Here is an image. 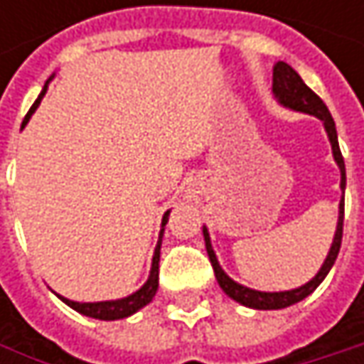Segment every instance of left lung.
<instances>
[{"label": "left lung", "instance_id": "1", "mask_svg": "<svg viewBox=\"0 0 364 364\" xmlns=\"http://www.w3.org/2000/svg\"><path fill=\"white\" fill-rule=\"evenodd\" d=\"M272 92H274V99L291 111H299V113H308V115H314L323 122L325 130H327L328 143H331V151H333V160L339 168V175H341V181H339V189H341V200H339V215H337V228H335V236H333V242H331V249H328L327 259L323 261L321 269L316 272V276L312 280H308L306 284L297 287V289H291V291H257L251 287H245L240 282H236L234 278H230L225 274V269L219 265V259L215 255V249L210 245V234H208V228L204 225L202 228V234H204V242H206V253L208 259L213 263V269H215V278L219 282V287L223 289V293L228 297H232L234 301H238L240 306H247V308H253V310H282V308H289L301 299H306L310 293L316 291V287L327 278L328 269L333 267L337 253H339V247H341V234H343V193H346V164H343V156L339 151V141H337V130H335V122L328 113L327 105L323 103V99L312 92L306 82L299 77V73L278 60L274 65V73H272Z\"/></svg>", "mask_w": 364, "mask_h": 364}]
</instances>
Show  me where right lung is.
<instances>
[{
    "instance_id": "1",
    "label": "right lung",
    "mask_w": 364,
    "mask_h": 364,
    "mask_svg": "<svg viewBox=\"0 0 364 364\" xmlns=\"http://www.w3.org/2000/svg\"><path fill=\"white\" fill-rule=\"evenodd\" d=\"M52 80H54V75L43 84V88H41L37 101L33 103V107L29 109V113H27L25 119H23L21 130L29 124L31 115L36 113V109L39 107V103H41V99L46 97L48 84H50ZM168 215H171V210H166L164 217H162V230H160V236H158V245H156V249H154L151 269H149V276H147L145 284H143L139 291H134V293H130V295H126V297H122V299H109V301H73V299H67V297H63V295L56 293L58 299H60L63 304H67L69 308H73L75 312H80V314H84V316H90V318H97V321H122V318H128V316L136 314V312H139L141 308H145L147 304H151V299L156 297V291H158L160 249H162V236H164V228H166Z\"/></svg>"
}]
</instances>
